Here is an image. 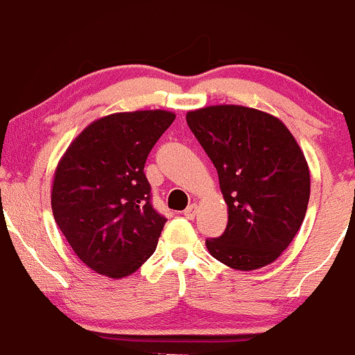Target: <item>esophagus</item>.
Segmentation results:
<instances>
[{
    "label": "esophagus",
    "instance_id": "34e87169",
    "mask_svg": "<svg viewBox=\"0 0 355 355\" xmlns=\"http://www.w3.org/2000/svg\"><path fill=\"white\" fill-rule=\"evenodd\" d=\"M198 211V205L197 203H191V205L187 207L185 210H183V215H185V218H195V215H197Z\"/></svg>",
    "mask_w": 355,
    "mask_h": 355
}]
</instances>
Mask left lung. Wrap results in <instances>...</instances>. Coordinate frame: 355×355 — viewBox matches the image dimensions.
I'll return each instance as SVG.
<instances>
[{
    "instance_id": "obj_1",
    "label": "left lung",
    "mask_w": 355,
    "mask_h": 355,
    "mask_svg": "<svg viewBox=\"0 0 355 355\" xmlns=\"http://www.w3.org/2000/svg\"><path fill=\"white\" fill-rule=\"evenodd\" d=\"M191 133L218 173L229 223L207 239L211 257L237 270L272 263L302 225L311 173L279 118L255 108L217 105L187 113Z\"/></svg>"
}]
</instances>
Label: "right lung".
<instances>
[{
    "label": "right lung",
    "instance_id": "1",
    "mask_svg": "<svg viewBox=\"0 0 355 355\" xmlns=\"http://www.w3.org/2000/svg\"><path fill=\"white\" fill-rule=\"evenodd\" d=\"M173 120L165 110L103 116L73 140L56 166L53 217L92 270L121 279L157 248L166 218L153 209L144 168Z\"/></svg>",
    "mask_w": 355,
    "mask_h": 355
}]
</instances>
